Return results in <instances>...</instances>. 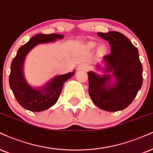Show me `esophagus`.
Listing matches in <instances>:
<instances>
[{
	"instance_id": "34e87169",
	"label": "esophagus",
	"mask_w": 153,
	"mask_h": 153,
	"mask_svg": "<svg viewBox=\"0 0 153 153\" xmlns=\"http://www.w3.org/2000/svg\"><path fill=\"white\" fill-rule=\"evenodd\" d=\"M79 68H80V69L86 71V70H88V68H89V66H88L87 64H81V65H79Z\"/></svg>"
}]
</instances>
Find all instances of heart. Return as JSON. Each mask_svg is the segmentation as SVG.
<instances>
[{
    "instance_id": "b5f03b06",
    "label": "heart",
    "mask_w": 153,
    "mask_h": 153,
    "mask_svg": "<svg viewBox=\"0 0 153 153\" xmlns=\"http://www.w3.org/2000/svg\"><path fill=\"white\" fill-rule=\"evenodd\" d=\"M97 43H95V42H91V43H89L88 44V46L89 48H94L96 47ZM108 51V48L105 44H102L99 46L98 48V52L100 53V54H105Z\"/></svg>"
}]
</instances>
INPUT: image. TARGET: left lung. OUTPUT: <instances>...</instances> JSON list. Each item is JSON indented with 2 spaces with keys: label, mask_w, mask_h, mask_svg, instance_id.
<instances>
[{
  "label": "left lung",
  "mask_w": 153,
  "mask_h": 153,
  "mask_svg": "<svg viewBox=\"0 0 153 153\" xmlns=\"http://www.w3.org/2000/svg\"><path fill=\"white\" fill-rule=\"evenodd\" d=\"M97 36L108 40L111 53L96 65V69L103 74L88 73L90 97L95 105L105 111L124 110L143 85V66L138 51L127 37L117 31L97 33Z\"/></svg>",
  "instance_id": "obj_1"
}]
</instances>
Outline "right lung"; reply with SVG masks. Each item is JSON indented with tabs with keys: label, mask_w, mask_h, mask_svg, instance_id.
Here are the masks:
<instances>
[{
	"label": "right lung",
	"mask_w": 153,
	"mask_h": 153,
	"mask_svg": "<svg viewBox=\"0 0 153 153\" xmlns=\"http://www.w3.org/2000/svg\"><path fill=\"white\" fill-rule=\"evenodd\" d=\"M62 35L37 34L18 49L10 66L9 84L18 102L32 112H41L56 103L65 82L75 75V71L58 75L40 87H33L25 80L23 65L25 58L35 46L62 39Z\"/></svg>",
	"instance_id": "1"
}]
</instances>
